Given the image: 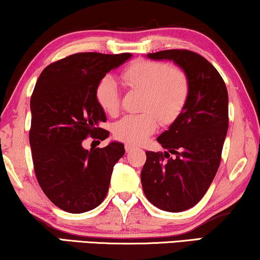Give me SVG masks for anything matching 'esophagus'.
Masks as SVG:
<instances>
[{
  "mask_svg": "<svg viewBox=\"0 0 260 260\" xmlns=\"http://www.w3.org/2000/svg\"><path fill=\"white\" fill-rule=\"evenodd\" d=\"M134 145H131V144H125V151L126 152H130V151H133L134 150Z\"/></svg>",
  "mask_w": 260,
  "mask_h": 260,
  "instance_id": "1",
  "label": "esophagus"
}]
</instances>
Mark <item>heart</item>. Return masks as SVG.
Returning <instances> with one entry per match:
<instances>
[{
    "label": "heart",
    "mask_w": 260,
    "mask_h": 260,
    "mask_svg": "<svg viewBox=\"0 0 260 260\" xmlns=\"http://www.w3.org/2000/svg\"><path fill=\"white\" fill-rule=\"evenodd\" d=\"M123 80L133 90L143 92L138 115H127L113 125L117 140L141 144L157 129L158 120L169 125L179 118L189 94V80L184 71L165 61L140 59L126 67ZM98 104L110 116L120 108L119 88L112 77L106 76L95 87Z\"/></svg>",
    "instance_id": "b5f03b06"
}]
</instances>
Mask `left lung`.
Returning a JSON list of instances; mask_svg holds the SVG:
<instances>
[{
  "label": "left lung",
  "instance_id": "1",
  "mask_svg": "<svg viewBox=\"0 0 260 260\" xmlns=\"http://www.w3.org/2000/svg\"><path fill=\"white\" fill-rule=\"evenodd\" d=\"M173 60L187 74L189 94L183 111L157 142L168 151H145L142 187L149 201L167 212L189 209L204 198L221 161L229 130V93L208 60L188 49L149 53ZM176 155L170 157V154Z\"/></svg>",
  "mask_w": 260,
  "mask_h": 260
}]
</instances>
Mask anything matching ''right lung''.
Instances as JSON below:
<instances>
[{
    "mask_svg": "<svg viewBox=\"0 0 260 260\" xmlns=\"http://www.w3.org/2000/svg\"><path fill=\"white\" fill-rule=\"evenodd\" d=\"M131 58L130 53H77L42 71L30 98L29 143L34 172L41 189L62 211L79 214L104 200L113 166L124 145L111 142L86 150V137L104 141L110 133L95 99L105 74Z\"/></svg>",
    "mask_w": 260,
    "mask_h": 260,
    "instance_id": "add662e5",
    "label": "right lung"
}]
</instances>
